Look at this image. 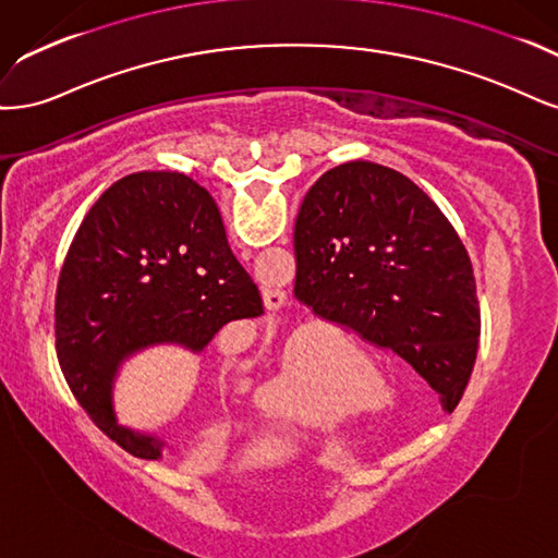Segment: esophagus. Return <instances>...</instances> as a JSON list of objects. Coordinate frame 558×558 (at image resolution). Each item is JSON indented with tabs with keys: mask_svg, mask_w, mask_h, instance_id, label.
Returning a JSON list of instances; mask_svg holds the SVG:
<instances>
[{
	"mask_svg": "<svg viewBox=\"0 0 558 558\" xmlns=\"http://www.w3.org/2000/svg\"><path fill=\"white\" fill-rule=\"evenodd\" d=\"M284 305V294L280 290H264V308L268 313H280Z\"/></svg>",
	"mask_w": 558,
	"mask_h": 558,
	"instance_id": "esophagus-1",
	"label": "esophagus"
}]
</instances>
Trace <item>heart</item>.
<instances>
[{"mask_svg": "<svg viewBox=\"0 0 558 558\" xmlns=\"http://www.w3.org/2000/svg\"><path fill=\"white\" fill-rule=\"evenodd\" d=\"M368 354L338 329L303 333L284 359L278 380L266 387L268 415L287 422H322L338 410L340 393L368 368Z\"/></svg>", "mask_w": 558, "mask_h": 558, "instance_id": "1", "label": "heart"}]
</instances>
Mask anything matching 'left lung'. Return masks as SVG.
<instances>
[{
	"label": "left lung",
	"mask_w": 558,
	"mask_h": 558,
	"mask_svg": "<svg viewBox=\"0 0 558 558\" xmlns=\"http://www.w3.org/2000/svg\"><path fill=\"white\" fill-rule=\"evenodd\" d=\"M294 296L391 350L452 412L475 366L480 303L454 227L403 173L345 161L308 190L294 227Z\"/></svg>",
	"instance_id": "8db88e82"
}]
</instances>
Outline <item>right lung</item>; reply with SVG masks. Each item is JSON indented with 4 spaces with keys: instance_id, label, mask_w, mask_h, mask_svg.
<instances>
[{
    "instance_id": "1",
    "label": "right lung",
    "mask_w": 558,
    "mask_h": 558,
    "mask_svg": "<svg viewBox=\"0 0 558 558\" xmlns=\"http://www.w3.org/2000/svg\"><path fill=\"white\" fill-rule=\"evenodd\" d=\"M262 313L208 190L175 171L132 173L99 196L69 245L56 299L60 366L106 436L161 459L165 440L118 424L120 366L155 345L199 354L227 322Z\"/></svg>"
}]
</instances>
